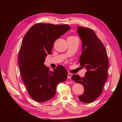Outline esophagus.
Returning a JSON list of instances; mask_svg holds the SVG:
<instances>
[{
    "instance_id": "obj_1",
    "label": "esophagus",
    "mask_w": 122,
    "mask_h": 122,
    "mask_svg": "<svg viewBox=\"0 0 122 122\" xmlns=\"http://www.w3.org/2000/svg\"><path fill=\"white\" fill-rule=\"evenodd\" d=\"M71 77H72V74H71V73H69L68 74V78L69 79H70L71 78Z\"/></svg>"
}]
</instances>
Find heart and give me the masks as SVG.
I'll list each match as a JSON object with an SVG mask.
<instances>
[{
  "mask_svg": "<svg viewBox=\"0 0 122 122\" xmlns=\"http://www.w3.org/2000/svg\"><path fill=\"white\" fill-rule=\"evenodd\" d=\"M70 37H74V36H70Z\"/></svg>",
  "mask_w": 122,
  "mask_h": 122,
  "instance_id": "b5f03b06",
  "label": "heart"
}]
</instances>
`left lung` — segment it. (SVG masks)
<instances>
[{
	"instance_id": "8db88e82",
	"label": "left lung",
	"mask_w": 122,
	"mask_h": 122,
	"mask_svg": "<svg viewBox=\"0 0 122 122\" xmlns=\"http://www.w3.org/2000/svg\"><path fill=\"white\" fill-rule=\"evenodd\" d=\"M77 32L82 42L80 66L86 68L87 71L84 77L74 74L71 79L84 87L83 94L78 97L80 101L91 103L101 94L107 79L108 59L104 45L95 31L89 28L79 26Z\"/></svg>"
}]
</instances>
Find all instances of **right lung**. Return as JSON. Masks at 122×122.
I'll use <instances>...</instances> for the list:
<instances>
[{"label": "right lung", "instance_id": "add662e5", "mask_svg": "<svg viewBox=\"0 0 122 122\" xmlns=\"http://www.w3.org/2000/svg\"><path fill=\"white\" fill-rule=\"evenodd\" d=\"M70 28L67 24L39 23L24 36L18 55L20 74L28 93L36 102L52 99L57 84L67 80L68 73L64 67L58 66L51 71L44 62L51 53L55 41Z\"/></svg>", "mask_w": 122, "mask_h": 122}]
</instances>
